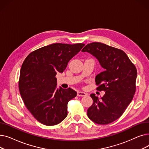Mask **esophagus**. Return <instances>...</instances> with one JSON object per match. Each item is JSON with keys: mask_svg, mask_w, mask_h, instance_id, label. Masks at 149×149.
Returning <instances> with one entry per match:
<instances>
[{"mask_svg": "<svg viewBox=\"0 0 149 149\" xmlns=\"http://www.w3.org/2000/svg\"><path fill=\"white\" fill-rule=\"evenodd\" d=\"M86 95H87L86 93L83 92H81V91L77 92V96L78 97H85Z\"/></svg>", "mask_w": 149, "mask_h": 149, "instance_id": "esophagus-1", "label": "esophagus"}]
</instances>
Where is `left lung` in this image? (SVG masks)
Returning <instances> with one entry per match:
<instances>
[{
    "mask_svg": "<svg viewBox=\"0 0 149 149\" xmlns=\"http://www.w3.org/2000/svg\"><path fill=\"white\" fill-rule=\"evenodd\" d=\"M81 51L92 54L104 69L96 76L95 82L97 90L105 94L101 100L91 94L93 104L88 109V116L98 124L111 123L123 115L134 98L136 68L123 51L104 43H89Z\"/></svg>",
    "mask_w": 149,
    "mask_h": 149,
    "instance_id": "obj_1",
    "label": "left lung"
}]
</instances>
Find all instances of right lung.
<instances>
[{
    "label": "right lung",
    "mask_w": 149,
    "mask_h": 149,
    "mask_svg": "<svg viewBox=\"0 0 149 149\" xmlns=\"http://www.w3.org/2000/svg\"><path fill=\"white\" fill-rule=\"evenodd\" d=\"M85 45L53 43L31 52L21 67L19 88L25 106L46 126L61 123L68 115V103L77 95L71 88L57 89L58 72Z\"/></svg>",
    "instance_id": "1"
}]
</instances>
